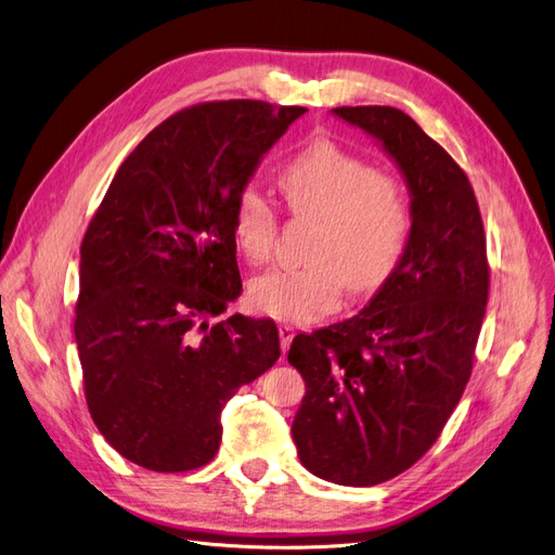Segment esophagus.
<instances>
[{
  "instance_id": "1",
  "label": "esophagus",
  "mask_w": 555,
  "mask_h": 555,
  "mask_svg": "<svg viewBox=\"0 0 555 555\" xmlns=\"http://www.w3.org/2000/svg\"><path fill=\"white\" fill-rule=\"evenodd\" d=\"M278 331H280V345H282V351H287V349H289V345H292V340H294L296 331H294V326H289V324H282Z\"/></svg>"
}]
</instances>
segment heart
Returning <instances> with one entry per match:
<instances>
[{"instance_id": "1", "label": "heart", "mask_w": 555, "mask_h": 555, "mask_svg": "<svg viewBox=\"0 0 555 555\" xmlns=\"http://www.w3.org/2000/svg\"><path fill=\"white\" fill-rule=\"evenodd\" d=\"M280 188L300 220H317L306 268H273L249 284L259 312L306 324L338 310L347 287L377 289L391 275L410 233V201L402 182L328 139L300 150L280 171ZM233 238L243 257L263 263L278 236V212L257 188L233 204Z\"/></svg>"}]
</instances>
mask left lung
<instances>
[{
  "mask_svg": "<svg viewBox=\"0 0 555 555\" xmlns=\"http://www.w3.org/2000/svg\"><path fill=\"white\" fill-rule=\"evenodd\" d=\"M331 113L393 159L412 227L361 312L294 338L287 359L306 396L292 438L314 477L375 486L422 459L456 410L489 300V263L473 184L444 147L391 106Z\"/></svg>",
  "mask_w": 555,
  "mask_h": 555,
  "instance_id": "8db88e82",
  "label": "left lung"
}]
</instances>
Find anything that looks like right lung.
<instances>
[{
	"mask_svg": "<svg viewBox=\"0 0 555 555\" xmlns=\"http://www.w3.org/2000/svg\"><path fill=\"white\" fill-rule=\"evenodd\" d=\"M304 113L249 99L184 108L122 162L92 217L74 333L90 414L127 461L206 465L229 398L280 359L273 319L215 317L243 292L236 196Z\"/></svg>",
	"mask_w": 555,
	"mask_h": 555,
	"instance_id": "1",
	"label": "right lung"
}]
</instances>
